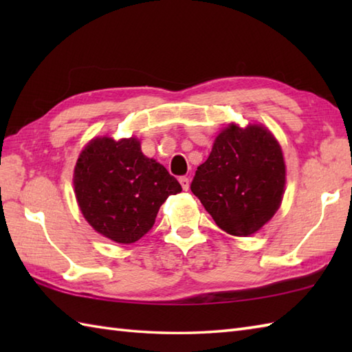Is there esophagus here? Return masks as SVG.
I'll use <instances>...</instances> for the list:
<instances>
[{
	"mask_svg": "<svg viewBox=\"0 0 352 352\" xmlns=\"http://www.w3.org/2000/svg\"><path fill=\"white\" fill-rule=\"evenodd\" d=\"M180 184H182V188H183L184 190H189L190 182H189L188 177H180Z\"/></svg>",
	"mask_w": 352,
	"mask_h": 352,
	"instance_id": "34e87169",
	"label": "esophagus"
}]
</instances>
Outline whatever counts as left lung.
I'll return each mask as SVG.
<instances>
[{"mask_svg": "<svg viewBox=\"0 0 352 352\" xmlns=\"http://www.w3.org/2000/svg\"><path fill=\"white\" fill-rule=\"evenodd\" d=\"M284 184L286 164L274 134L258 124H230L198 166L190 190L221 230L246 237L278 210Z\"/></svg>", "mask_w": 352, "mask_h": 352, "instance_id": "left-lung-1", "label": "left lung"}]
</instances>
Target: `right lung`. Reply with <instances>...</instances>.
I'll return each mask as SVG.
<instances>
[{
  "instance_id": "add662e5",
  "label": "right lung",
  "mask_w": 352,
  "mask_h": 352,
  "mask_svg": "<svg viewBox=\"0 0 352 352\" xmlns=\"http://www.w3.org/2000/svg\"><path fill=\"white\" fill-rule=\"evenodd\" d=\"M74 189L94 230L129 245L153 228L160 206L182 186L163 164L144 155L136 138H95L78 157Z\"/></svg>"
}]
</instances>
